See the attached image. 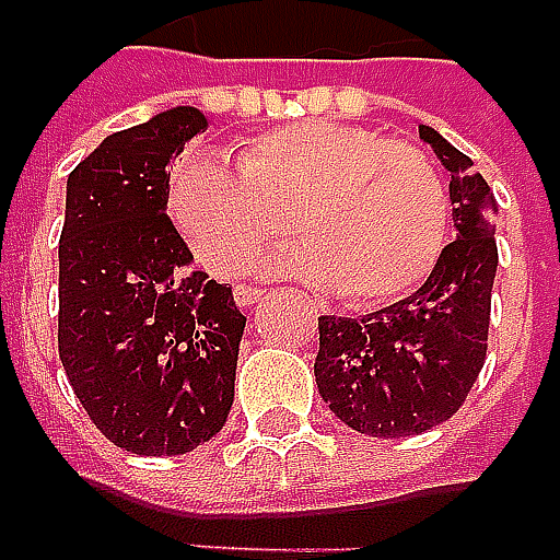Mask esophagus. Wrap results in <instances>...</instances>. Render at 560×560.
<instances>
[{
	"label": "esophagus",
	"mask_w": 560,
	"mask_h": 560,
	"mask_svg": "<svg viewBox=\"0 0 560 560\" xmlns=\"http://www.w3.org/2000/svg\"><path fill=\"white\" fill-rule=\"evenodd\" d=\"M233 298L238 306H254L262 298V289H256V285H235Z\"/></svg>",
	"instance_id": "1"
}]
</instances>
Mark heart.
Segmentation results:
<instances>
[{
	"label": "heart",
	"mask_w": 560,
	"mask_h": 560,
	"mask_svg": "<svg viewBox=\"0 0 560 560\" xmlns=\"http://www.w3.org/2000/svg\"><path fill=\"white\" fill-rule=\"evenodd\" d=\"M171 212L200 262L247 271L289 230L304 245L271 268L375 306L422 283L443 254L448 200L431 159L360 126L301 120L247 141L235 171L188 159L171 183Z\"/></svg>",
	"instance_id": "heart-1"
}]
</instances>
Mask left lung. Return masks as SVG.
Returning a JSON list of instances; mask_svg holds the SVG:
<instances>
[{
	"mask_svg": "<svg viewBox=\"0 0 560 560\" xmlns=\"http://www.w3.org/2000/svg\"><path fill=\"white\" fill-rule=\"evenodd\" d=\"M419 138L452 174L457 238L405 301L360 318H318V393L348 428L386 440L424 434L466 401L485 369L499 265L487 179L436 129L419 126Z\"/></svg>",
	"mask_w": 560,
	"mask_h": 560,
	"instance_id": "1",
	"label": "left lung"
}]
</instances>
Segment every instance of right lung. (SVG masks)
<instances>
[{
  "label": "right lung",
  "mask_w": 560,
  "mask_h": 560,
  "mask_svg": "<svg viewBox=\"0 0 560 560\" xmlns=\"http://www.w3.org/2000/svg\"><path fill=\"white\" fill-rule=\"evenodd\" d=\"M206 126L176 105L108 136L67 176L58 354L91 422L132 455H185L233 407L247 318L233 285L188 268L167 218V165Z\"/></svg>",
  "instance_id": "obj_1"
}]
</instances>
